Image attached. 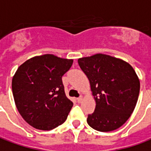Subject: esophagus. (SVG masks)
Wrapping results in <instances>:
<instances>
[{
    "label": "esophagus",
    "mask_w": 151,
    "mask_h": 151,
    "mask_svg": "<svg viewBox=\"0 0 151 151\" xmlns=\"http://www.w3.org/2000/svg\"><path fill=\"white\" fill-rule=\"evenodd\" d=\"M82 100H83L82 96H79L78 98H77V99H76V101H77V102H78V103H81Z\"/></svg>",
    "instance_id": "esophagus-1"
}]
</instances>
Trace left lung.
<instances>
[{
    "instance_id": "1",
    "label": "left lung",
    "mask_w": 151,
    "mask_h": 151,
    "mask_svg": "<svg viewBox=\"0 0 151 151\" xmlns=\"http://www.w3.org/2000/svg\"><path fill=\"white\" fill-rule=\"evenodd\" d=\"M89 80L95 109L87 122L100 132H110L122 126L135 108L140 83L128 63L108 55L96 54L78 60Z\"/></svg>"
}]
</instances>
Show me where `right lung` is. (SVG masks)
I'll return each instance as SVG.
<instances>
[{"label":"right lung","instance_id":"obj_1","mask_svg":"<svg viewBox=\"0 0 151 151\" xmlns=\"http://www.w3.org/2000/svg\"><path fill=\"white\" fill-rule=\"evenodd\" d=\"M73 61L46 54L23 63L12 78L16 106L29 125L51 130L66 121L73 107L67 98L62 78Z\"/></svg>","mask_w":151,"mask_h":151}]
</instances>
